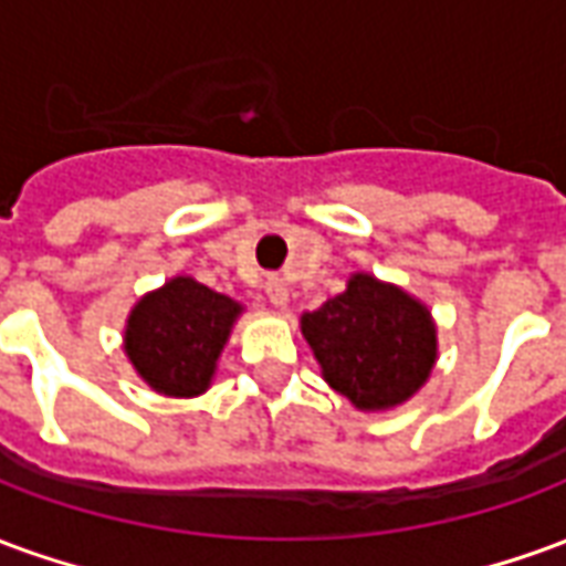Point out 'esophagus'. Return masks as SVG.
<instances>
[{
    "label": "esophagus",
    "mask_w": 566,
    "mask_h": 566,
    "mask_svg": "<svg viewBox=\"0 0 566 566\" xmlns=\"http://www.w3.org/2000/svg\"><path fill=\"white\" fill-rule=\"evenodd\" d=\"M263 291H266V296H270L272 306H287V284H284V279H279V275H270L266 282H263Z\"/></svg>",
    "instance_id": "esophagus-1"
}]
</instances>
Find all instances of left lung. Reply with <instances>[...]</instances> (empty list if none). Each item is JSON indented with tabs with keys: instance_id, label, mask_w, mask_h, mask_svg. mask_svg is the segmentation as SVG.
<instances>
[{
	"instance_id": "8db88e82",
	"label": "left lung",
	"mask_w": 566,
	"mask_h": 566,
	"mask_svg": "<svg viewBox=\"0 0 566 566\" xmlns=\"http://www.w3.org/2000/svg\"><path fill=\"white\" fill-rule=\"evenodd\" d=\"M300 327L327 385L364 412L406 403L437 364V324L424 303L367 272L306 312Z\"/></svg>"
}]
</instances>
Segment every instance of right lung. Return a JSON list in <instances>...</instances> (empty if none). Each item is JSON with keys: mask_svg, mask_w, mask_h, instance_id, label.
Wrapping results in <instances>:
<instances>
[{"mask_svg": "<svg viewBox=\"0 0 566 566\" xmlns=\"http://www.w3.org/2000/svg\"><path fill=\"white\" fill-rule=\"evenodd\" d=\"M242 306L190 275H175L133 306L124 352L150 388L166 397H199Z\"/></svg>", "mask_w": 566, "mask_h": 566, "instance_id": "right-lung-1", "label": "right lung"}]
</instances>
